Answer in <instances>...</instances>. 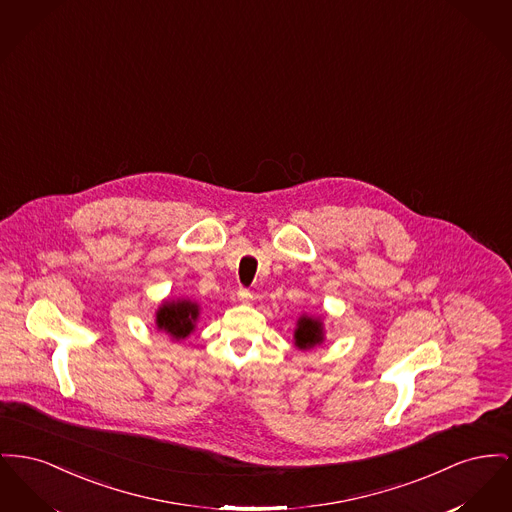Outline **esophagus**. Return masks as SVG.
<instances>
[{
  "label": "esophagus",
  "instance_id": "esophagus-1",
  "mask_svg": "<svg viewBox=\"0 0 512 512\" xmlns=\"http://www.w3.org/2000/svg\"><path fill=\"white\" fill-rule=\"evenodd\" d=\"M236 296H238V300H240L241 303H249V301L253 300V294H251L247 288H240Z\"/></svg>",
  "mask_w": 512,
  "mask_h": 512
}]
</instances>
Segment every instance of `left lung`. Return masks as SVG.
I'll list each match as a JSON object with an SVG mask.
<instances>
[{
	"label": "left lung",
	"instance_id": "1",
	"mask_svg": "<svg viewBox=\"0 0 512 512\" xmlns=\"http://www.w3.org/2000/svg\"><path fill=\"white\" fill-rule=\"evenodd\" d=\"M323 323L321 319H315V317H309V315H303L298 321V327L294 331V340H296V346L301 350H307V348H313L317 344L323 342Z\"/></svg>",
	"mask_w": 512,
	"mask_h": 512
}]
</instances>
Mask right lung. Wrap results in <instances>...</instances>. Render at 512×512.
Returning a JSON list of instances; mask_svg holds the SVG:
<instances>
[{
  "label": "right lung",
  "mask_w": 512,
  "mask_h": 512,
  "mask_svg": "<svg viewBox=\"0 0 512 512\" xmlns=\"http://www.w3.org/2000/svg\"><path fill=\"white\" fill-rule=\"evenodd\" d=\"M199 319V303L191 300L164 301L156 311L158 331L181 340L195 331Z\"/></svg>",
  "instance_id": "right-lung-1"
}]
</instances>
